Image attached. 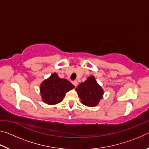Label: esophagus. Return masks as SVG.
<instances>
[{
  "mask_svg": "<svg viewBox=\"0 0 149 149\" xmlns=\"http://www.w3.org/2000/svg\"><path fill=\"white\" fill-rule=\"evenodd\" d=\"M72 84H74L75 87H76L77 85V84H78V83H77V81H76V80H75V81H72Z\"/></svg>",
  "mask_w": 149,
  "mask_h": 149,
  "instance_id": "esophagus-1",
  "label": "esophagus"
}]
</instances>
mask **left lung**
<instances>
[{
    "mask_svg": "<svg viewBox=\"0 0 149 149\" xmlns=\"http://www.w3.org/2000/svg\"><path fill=\"white\" fill-rule=\"evenodd\" d=\"M81 99V102L87 107H95L102 98L104 91L97 84L95 77H87L86 81L80 84L75 89Z\"/></svg>",
    "mask_w": 149,
    "mask_h": 149,
    "instance_id": "8db88e82",
    "label": "left lung"
}]
</instances>
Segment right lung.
Segmentation results:
<instances>
[{
  "instance_id": "1",
  "label": "right lung",
  "mask_w": 149,
  "mask_h": 149,
  "mask_svg": "<svg viewBox=\"0 0 149 149\" xmlns=\"http://www.w3.org/2000/svg\"><path fill=\"white\" fill-rule=\"evenodd\" d=\"M75 86L69 81L60 78L56 73L42 82L40 86L42 101L46 104L54 105L62 101L65 93Z\"/></svg>"
}]
</instances>
